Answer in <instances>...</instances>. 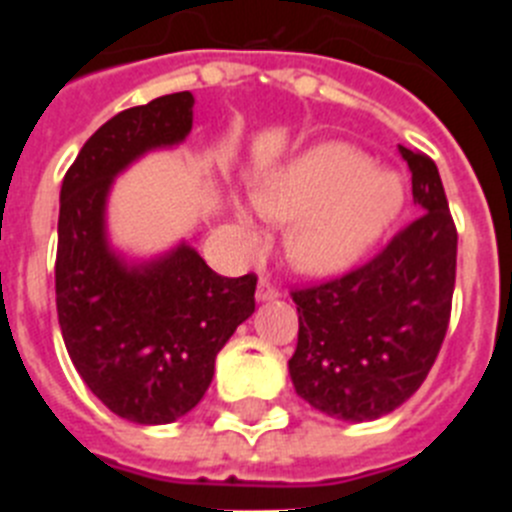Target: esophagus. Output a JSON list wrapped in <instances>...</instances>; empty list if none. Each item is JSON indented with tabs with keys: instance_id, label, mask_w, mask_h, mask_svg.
<instances>
[{
	"instance_id": "1",
	"label": "esophagus",
	"mask_w": 512,
	"mask_h": 512,
	"mask_svg": "<svg viewBox=\"0 0 512 512\" xmlns=\"http://www.w3.org/2000/svg\"><path fill=\"white\" fill-rule=\"evenodd\" d=\"M279 297V289L274 287V284L269 282L266 277L259 279V284H256V300L266 302V300H277Z\"/></svg>"
}]
</instances>
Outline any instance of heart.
Instances as JSON below:
<instances>
[{"label":"heart","mask_w":512,"mask_h":512,"mask_svg":"<svg viewBox=\"0 0 512 512\" xmlns=\"http://www.w3.org/2000/svg\"><path fill=\"white\" fill-rule=\"evenodd\" d=\"M253 207L277 223H289L287 253L300 269L330 274L372 246L402 205L392 174L372 171L364 153L325 143L295 158L253 189ZM243 230H253L238 210Z\"/></svg>","instance_id":"b5f03b06"}]
</instances>
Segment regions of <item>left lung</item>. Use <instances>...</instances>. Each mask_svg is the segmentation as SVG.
<instances>
[{
  "label": "left lung",
  "mask_w": 512,
  "mask_h": 512,
  "mask_svg": "<svg viewBox=\"0 0 512 512\" xmlns=\"http://www.w3.org/2000/svg\"><path fill=\"white\" fill-rule=\"evenodd\" d=\"M418 215L346 274L292 289L300 330L289 359L297 395L338 420L392 413L425 382L446 338L456 225L431 156L400 146Z\"/></svg>",
  "instance_id": "8db88e82"
}]
</instances>
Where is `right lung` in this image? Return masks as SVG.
<instances>
[{
  "mask_svg": "<svg viewBox=\"0 0 512 512\" xmlns=\"http://www.w3.org/2000/svg\"><path fill=\"white\" fill-rule=\"evenodd\" d=\"M194 97L176 92L107 120L61 184L56 310L79 377L115 415L158 425L205 397L217 351L256 310V274L230 279L179 246L128 269L104 241L112 176L192 130Z\"/></svg>",
  "mask_w": 512,
  "mask_h": 512,
  "instance_id": "right-lung-1",
  "label": "right lung"
}]
</instances>
